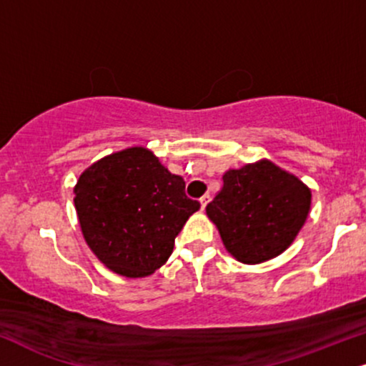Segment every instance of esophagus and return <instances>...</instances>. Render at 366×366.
<instances>
[{"label": "esophagus", "instance_id": "obj_1", "mask_svg": "<svg viewBox=\"0 0 366 366\" xmlns=\"http://www.w3.org/2000/svg\"><path fill=\"white\" fill-rule=\"evenodd\" d=\"M209 202H210V195H209V193H207V195H204V197L200 198V205H202V209L205 210V207H207V204H209Z\"/></svg>", "mask_w": 366, "mask_h": 366}]
</instances>
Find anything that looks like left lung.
I'll return each mask as SVG.
<instances>
[{
	"label": "left lung",
	"mask_w": 366,
	"mask_h": 366,
	"mask_svg": "<svg viewBox=\"0 0 366 366\" xmlns=\"http://www.w3.org/2000/svg\"><path fill=\"white\" fill-rule=\"evenodd\" d=\"M222 179L207 215L217 225L225 249L247 264L285 251L309 215V188L269 161L229 169Z\"/></svg>",
	"instance_id": "8db88e82"
}]
</instances>
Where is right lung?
Returning <instances> with one entry per match:
<instances>
[{"label":"right lung","mask_w":366,"mask_h":366,"mask_svg":"<svg viewBox=\"0 0 366 366\" xmlns=\"http://www.w3.org/2000/svg\"><path fill=\"white\" fill-rule=\"evenodd\" d=\"M74 205L83 236L103 264L124 277L154 273L200 202L184 193L151 151L130 147L103 157L79 176Z\"/></svg>","instance_id":"1"}]
</instances>
